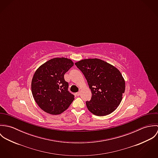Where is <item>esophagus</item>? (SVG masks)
I'll return each mask as SVG.
<instances>
[{
    "instance_id": "34e87169",
    "label": "esophagus",
    "mask_w": 158,
    "mask_h": 158,
    "mask_svg": "<svg viewBox=\"0 0 158 158\" xmlns=\"http://www.w3.org/2000/svg\"><path fill=\"white\" fill-rule=\"evenodd\" d=\"M76 95H77V96H79V95H80V92H77V93H76Z\"/></svg>"
}]
</instances>
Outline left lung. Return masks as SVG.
I'll return each mask as SVG.
<instances>
[{"label":"left lung","mask_w":158,"mask_h":158,"mask_svg":"<svg viewBox=\"0 0 158 158\" xmlns=\"http://www.w3.org/2000/svg\"><path fill=\"white\" fill-rule=\"evenodd\" d=\"M75 64L85 75L92 92L90 101L86 102L88 110L97 116L114 111L125 89V81L119 70L97 58L85 59Z\"/></svg>","instance_id":"left-lung-1"}]
</instances>
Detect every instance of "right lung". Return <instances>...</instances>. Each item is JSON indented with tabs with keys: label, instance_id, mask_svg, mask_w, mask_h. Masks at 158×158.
<instances>
[{
	"label": "right lung",
	"instance_id": "add662e5",
	"mask_svg": "<svg viewBox=\"0 0 158 158\" xmlns=\"http://www.w3.org/2000/svg\"><path fill=\"white\" fill-rule=\"evenodd\" d=\"M73 66L67 58H52L35 72L31 80L33 97L45 113L58 115L66 111L74 100V95L68 91L69 84L64 75Z\"/></svg>",
	"mask_w": 158,
	"mask_h": 158
}]
</instances>
